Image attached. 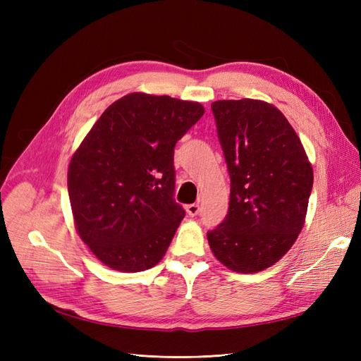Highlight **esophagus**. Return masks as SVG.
<instances>
[{"mask_svg":"<svg viewBox=\"0 0 361 361\" xmlns=\"http://www.w3.org/2000/svg\"><path fill=\"white\" fill-rule=\"evenodd\" d=\"M199 212H200V206H199L197 203H192V204H188V206H187V214H188L190 216L199 215Z\"/></svg>","mask_w":361,"mask_h":361,"instance_id":"34e87169","label":"esophagus"}]
</instances>
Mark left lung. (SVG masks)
Returning a JSON list of instances; mask_svg holds the SVG:
<instances>
[{
	"mask_svg": "<svg viewBox=\"0 0 361 361\" xmlns=\"http://www.w3.org/2000/svg\"><path fill=\"white\" fill-rule=\"evenodd\" d=\"M211 108L231 173V203L207 243L226 268L255 274L277 264L302 231L312 162L272 104L244 97L215 101Z\"/></svg>",
	"mask_w": 361,
	"mask_h": 361,
	"instance_id": "8db88e82",
	"label": "left lung"
}]
</instances>
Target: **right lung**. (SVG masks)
Wrapping results in <instances>:
<instances>
[{"label":"right lung","mask_w":361,"mask_h":361,"mask_svg":"<svg viewBox=\"0 0 361 361\" xmlns=\"http://www.w3.org/2000/svg\"><path fill=\"white\" fill-rule=\"evenodd\" d=\"M204 106L129 93L113 102L71 158L68 191L76 232L108 268L159 264L185 216L173 200V154Z\"/></svg>","instance_id":"obj_1"}]
</instances>
